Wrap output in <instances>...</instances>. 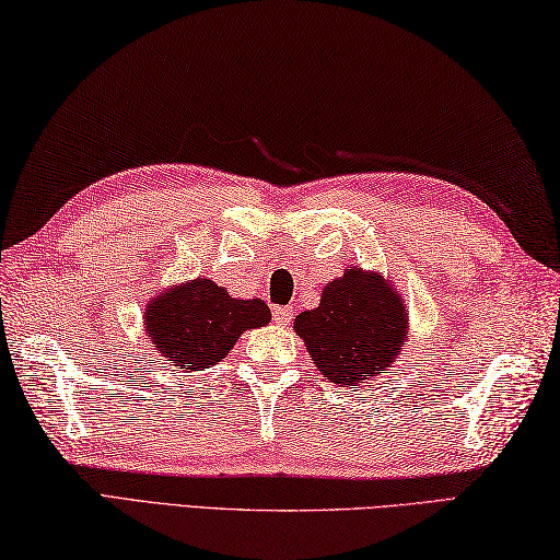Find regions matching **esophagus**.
Listing matches in <instances>:
<instances>
[{
	"label": "esophagus",
	"instance_id": "1",
	"mask_svg": "<svg viewBox=\"0 0 560 560\" xmlns=\"http://www.w3.org/2000/svg\"><path fill=\"white\" fill-rule=\"evenodd\" d=\"M271 317H273V323H277V325L287 327V325H291L293 311H291V307H287V305H277V307H273V311H271Z\"/></svg>",
	"mask_w": 560,
	"mask_h": 560
}]
</instances>
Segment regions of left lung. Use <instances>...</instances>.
Segmentation results:
<instances>
[{
    "label": "left lung",
    "instance_id": "8db88e82",
    "mask_svg": "<svg viewBox=\"0 0 560 560\" xmlns=\"http://www.w3.org/2000/svg\"><path fill=\"white\" fill-rule=\"evenodd\" d=\"M293 329L329 383L355 387L397 359L409 311L383 273L351 267L327 283L315 311L295 317Z\"/></svg>",
    "mask_w": 560,
    "mask_h": 560
}]
</instances>
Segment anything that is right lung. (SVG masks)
<instances>
[{
    "mask_svg": "<svg viewBox=\"0 0 560 560\" xmlns=\"http://www.w3.org/2000/svg\"><path fill=\"white\" fill-rule=\"evenodd\" d=\"M271 313L265 301L231 299L211 279L185 281L153 295L147 305V337L163 355L185 371L217 365L247 329L265 327Z\"/></svg>",
    "mask_w": 560,
    "mask_h": 560,
    "instance_id": "1",
    "label": "right lung"
}]
</instances>
